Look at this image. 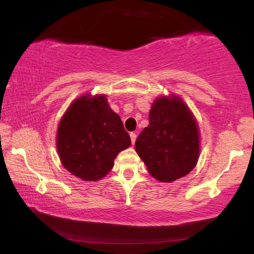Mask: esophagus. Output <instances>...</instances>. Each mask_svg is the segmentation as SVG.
Here are the masks:
<instances>
[{"mask_svg": "<svg viewBox=\"0 0 254 254\" xmlns=\"http://www.w3.org/2000/svg\"><path fill=\"white\" fill-rule=\"evenodd\" d=\"M130 135V140H131V144L135 143V141H136V134L134 133V131H131V133L129 134Z\"/></svg>", "mask_w": 254, "mask_h": 254, "instance_id": "esophagus-1", "label": "esophagus"}]
</instances>
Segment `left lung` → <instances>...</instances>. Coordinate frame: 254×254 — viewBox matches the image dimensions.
<instances>
[{"instance_id":"obj_1","label":"left lung","mask_w":254,"mask_h":254,"mask_svg":"<svg viewBox=\"0 0 254 254\" xmlns=\"http://www.w3.org/2000/svg\"><path fill=\"white\" fill-rule=\"evenodd\" d=\"M135 149L154 178L171 183L196 165L199 128L189 106L179 97H159L152 103L149 125L138 135Z\"/></svg>"}]
</instances>
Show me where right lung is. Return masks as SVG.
Returning a JSON list of instances; mask_svg holds the SVG:
<instances>
[{
    "mask_svg": "<svg viewBox=\"0 0 254 254\" xmlns=\"http://www.w3.org/2000/svg\"><path fill=\"white\" fill-rule=\"evenodd\" d=\"M129 145V134L104 95H84L74 100L58 127L57 148L62 165L84 182L105 177L117 155Z\"/></svg>",
    "mask_w": 254,
    "mask_h": 254,
    "instance_id": "obj_1",
    "label": "right lung"
}]
</instances>
